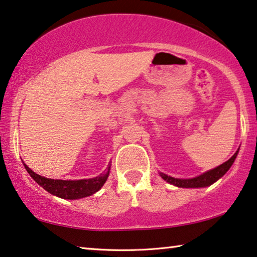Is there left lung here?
Wrapping results in <instances>:
<instances>
[{"mask_svg":"<svg viewBox=\"0 0 257 257\" xmlns=\"http://www.w3.org/2000/svg\"><path fill=\"white\" fill-rule=\"evenodd\" d=\"M238 152L239 150L236 151L234 155L227 160V162H225L224 164H221L220 166L213 168L211 171L205 172V173H203L202 175H200V177L182 180V179H175V178L168 177V175L164 173H160V175H162V178L168 183H172V185L177 187H181V188H200V187L210 186L212 185L213 182H216L218 179L223 177V175L229 170V167L232 166V164L234 163L236 156H238Z\"/></svg>","mask_w":257,"mask_h":257,"instance_id":"left-lung-1","label":"left lung"}]
</instances>
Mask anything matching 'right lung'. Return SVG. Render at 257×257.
I'll list each match as a JSON object with an SVG mask.
<instances>
[{"instance_id":"obj_1","label":"right lung","mask_w":257,"mask_h":257,"mask_svg":"<svg viewBox=\"0 0 257 257\" xmlns=\"http://www.w3.org/2000/svg\"><path fill=\"white\" fill-rule=\"evenodd\" d=\"M24 166L26 171L29 172V174L34 179V181L39 183L44 189L47 190L48 193L55 195L57 197L66 198V200H77V198L86 197L97 193L104 186L107 178H108L110 170L109 165L104 174L87 180H53L34 173L25 164Z\"/></svg>"}]
</instances>
